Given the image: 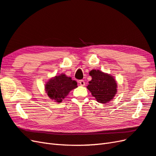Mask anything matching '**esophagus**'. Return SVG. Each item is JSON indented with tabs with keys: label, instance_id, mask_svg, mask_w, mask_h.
<instances>
[{
	"label": "esophagus",
	"instance_id": "esophagus-1",
	"mask_svg": "<svg viewBox=\"0 0 156 156\" xmlns=\"http://www.w3.org/2000/svg\"><path fill=\"white\" fill-rule=\"evenodd\" d=\"M79 84L80 86H85V82H84V80H81L79 81Z\"/></svg>",
	"mask_w": 156,
	"mask_h": 156
}]
</instances>
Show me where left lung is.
I'll list each match as a JSON object with an SVG mask.
<instances>
[{
    "instance_id": "obj_1",
    "label": "left lung",
    "mask_w": 156,
    "mask_h": 156,
    "mask_svg": "<svg viewBox=\"0 0 156 156\" xmlns=\"http://www.w3.org/2000/svg\"><path fill=\"white\" fill-rule=\"evenodd\" d=\"M92 80L87 88L98 102L106 104L116 94L117 82L114 76L99 70H92L89 73Z\"/></svg>"
}]
</instances>
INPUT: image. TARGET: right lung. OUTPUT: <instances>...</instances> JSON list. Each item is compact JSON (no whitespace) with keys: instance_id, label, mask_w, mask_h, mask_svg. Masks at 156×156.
I'll return each mask as SVG.
<instances>
[{"instance_id":"1","label":"right lung","mask_w":156,"mask_h":156,"mask_svg":"<svg viewBox=\"0 0 156 156\" xmlns=\"http://www.w3.org/2000/svg\"><path fill=\"white\" fill-rule=\"evenodd\" d=\"M77 82L64 74L50 78L45 85V90L50 99L60 103L72 90L77 88Z\"/></svg>"}]
</instances>
